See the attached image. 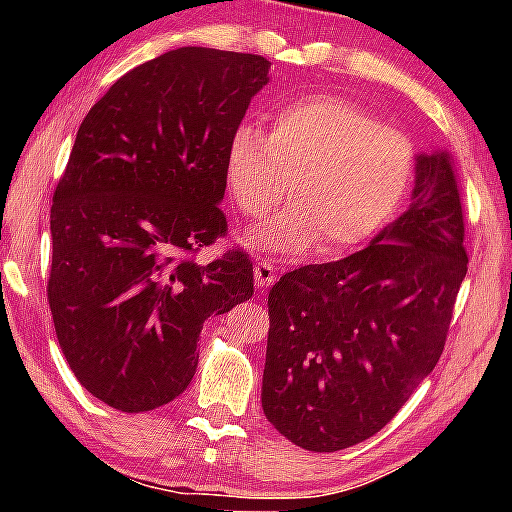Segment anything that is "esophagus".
I'll list each match as a JSON object with an SVG mask.
<instances>
[{"label": "esophagus", "mask_w": 512, "mask_h": 512, "mask_svg": "<svg viewBox=\"0 0 512 512\" xmlns=\"http://www.w3.org/2000/svg\"><path fill=\"white\" fill-rule=\"evenodd\" d=\"M254 277H256V282H258V286H261V289H268V286L275 284V279H277L275 265L268 263V261H256Z\"/></svg>", "instance_id": "esophagus-1"}]
</instances>
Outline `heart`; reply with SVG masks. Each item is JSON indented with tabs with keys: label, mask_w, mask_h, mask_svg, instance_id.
Here are the masks:
<instances>
[{
	"label": "heart",
	"mask_w": 512,
	"mask_h": 512,
	"mask_svg": "<svg viewBox=\"0 0 512 512\" xmlns=\"http://www.w3.org/2000/svg\"><path fill=\"white\" fill-rule=\"evenodd\" d=\"M415 170L408 135L333 95L279 109L270 135L240 125L226 151V181L242 214H268L291 181L293 205L247 237L272 251L317 242L319 254L333 256L368 242L396 216Z\"/></svg>",
	"instance_id": "obj_1"
}]
</instances>
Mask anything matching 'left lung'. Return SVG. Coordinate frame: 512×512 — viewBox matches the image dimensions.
I'll use <instances>...</instances> for the list:
<instances>
[{"label": "left lung", "mask_w": 512, "mask_h": 512, "mask_svg": "<svg viewBox=\"0 0 512 512\" xmlns=\"http://www.w3.org/2000/svg\"><path fill=\"white\" fill-rule=\"evenodd\" d=\"M464 233L452 156L417 153L410 207L366 249L272 286L261 403L282 436L338 452L394 419L443 354Z\"/></svg>", "instance_id": "8db88e82"}]
</instances>
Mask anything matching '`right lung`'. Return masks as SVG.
Here are the masks:
<instances>
[{"label":"right lung","mask_w":512,"mask_h":512,"mask_svg":"<svg viewBox=\"0 0 512 512\" xmlns=\"http://www.w3.org/2000/svg\"><path fill=\"white\" fill-rule=\"evenodd\" d=\"M270 81L261 55L184 46L121 76L88 111L53 195L48 303L60 349L121 412L170 403L198 368L207 317L254 296L226 235V151Z\"/></svg>","instance_id":"obj_1"}]
</instances>
